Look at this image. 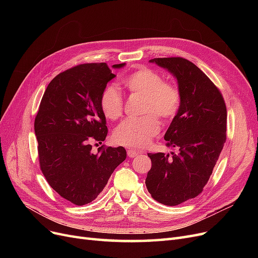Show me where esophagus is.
Segmentation results:
<instances>
[{
	"instance_id": "1",
	"label": "esophagus",
	"mask_w": 258,
	"mask_h": 258,
	"mask_svg": "<svg viewBox=\"0 0 258 258\" xmlns=\"http://www.w3.org/2000/svg\"><path fill=\"white\" fill-rule=\"evenodd\" d=\"M142 152H140V151H136V150H128L127 151V154H128V156L130 158H134V157H136V156H138L139 154H141Z\"/></svg>"
}]
</instances>
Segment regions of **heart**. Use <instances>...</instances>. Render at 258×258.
<instances>
[{"mask_svg":"<svg viewBox=\"0 0 258 258\" xmlns=\"http://www.w3.org/2000/svg\"><path fill=\"white\" fill-rule=\"evenodd\" d=\"M131 93L144 97L140 118H127L114 130L117 144L128 147H144L157 136L162 120H170L177 114L181 105V92L175 85L163 82V77L152 69L140 68L122 81ZM100 107L110 120H116L123 112V98L113 86H107L100 96Z\"/></svg>","mask_w":258,"mask_h":258,"instance_id":"heart-1","label":"heart"}]
</instances>
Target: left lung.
<instances>
[{"instance_id": "left-lung-1", "label": "left lung", "mask_w": 258, "mask_h": 258, "mask_svg": "<svg viewBox=\"0 0 258 258\" xmlns=\"http://www.w3.org/2000/svg\"><path fill=\"white\" fill-rule=\"evenodd\" d=\"M177 80L181 105L168 128L172 156L147 154L152 160L145 184L148 192L166 206H177L204 190L226 142L227 110L214 83L189 60L182 57L155 58Z\"/></svg>"}]
</instances>
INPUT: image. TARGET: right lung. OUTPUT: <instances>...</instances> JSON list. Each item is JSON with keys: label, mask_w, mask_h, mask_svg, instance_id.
<instances>
[{"label": "right lung", "mask_w": 258, "mask_h": 258, "mask_svg": "<svg viewBox=\"0 0 258 258\" xmlns=\"http://www.w3.org/2000/svg\"><path fill=\"white\" fill-rule=\"evenodd\" d=\"M115 76L103 62L61 72L46 88L35 116L42 172L53 190L76 206L95 200L127 157L122 146L102 145L98 153L91 151L92 143L101 144L107 136L100 96Z\"/></svg>", "instance_id": "obj_1"}]
</instances>
